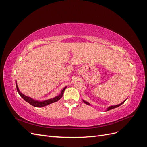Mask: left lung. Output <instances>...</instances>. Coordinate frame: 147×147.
<instances>
[{"instance_id":"8db88e82","label":"left lung","mask_w":147,"mask_h":147,"mask_svg":"<svg viewBox=\"0 0 147 147\" xmlns=\"http://www.w3.org/2000/svg\"><path fill=\"white\" fill-rule=\"evenodd\" d=\"M126 100H127V99H126L125 100H124V101L122 102V103L119 104H118V105H111V106H110L109 107H108L107 109V111H108V110H111V109H115V108H117V107H119V105H121V104H124V102H125ZM82 100H83V102H84V104H86L89 105H90V103H88V102H86L85 100H84L83 99H82Z\"/></svg>"}]
</instances>
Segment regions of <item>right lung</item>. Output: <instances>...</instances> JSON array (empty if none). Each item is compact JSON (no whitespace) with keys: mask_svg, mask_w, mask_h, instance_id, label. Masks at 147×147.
Masks as SVG:
<instances>
[{"mask_svg":"<svg viewBox=\"0 0 147 147\" xmlns=\"http://www.w3.org/2000/svg\"><path fill=\"white\" fill-rule=\"evenodd\" d=\"M16 86L18 92L19 93L20 96L22 97V98H23L25 101L28 102V103L30 104V105H32V106L35 107H42L48 105L49 104H52V103H54V102H56L57 101H58L61 98V97H63V94H64V92L66 88H67V86L64 87L63 88V90H62L60 94L58 96H56V97H55L54 98L50 99H48V100H44V101H38V100H34L32 98H31V97H30L26 96L24 94H22V93L20 92L18 87L16 81Z\"/></svg>","mask_w":147,"mask_h":147,"instance_id":"1","label":"right lung"}]
</instances>
